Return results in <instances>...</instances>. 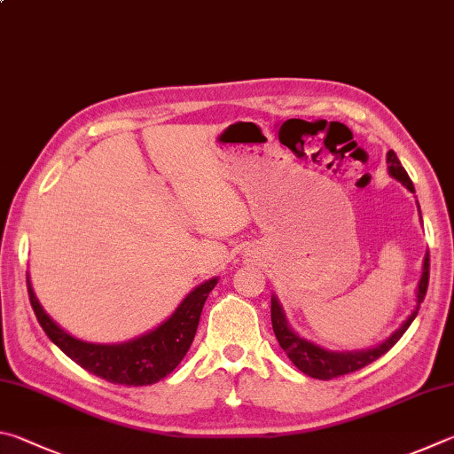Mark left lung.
Wrapping results in <instances>:
<instances>
[{
	"instance_id": "8db88e82",
	"label": "left lung",
	"mask_w": 454,
	"mask_h": 454,
	"mask_svg": "<svg viewBox=\"0 0 454 454\" xmlns=\"http://www.w3.org/2000/svg\"><path fill=\"white\" fill-rule=\"evenodd\" d=\"M387 164H389V175L393 178H397L399 183L405 184L411 192H415L413 183H411L407 170L401 167L397 154H395L393 151L387 153ZM427 287H428V252H427L425 262H423V276H421V282H419L415 311L411 313L409 319L389 337V340L383 341L381 345H377V348H373V349H367V351L335 353V351H327L324 348H319V345L311 343L308 340H303V337L294 333L292 329L287 327L286 316H284L282 308H279L276 298H271V327H274V333L278 337L279 348L286 351V356L290 357L292 364L298 367L301 373H306L313 379H321V381H329V379H335V377L353 373V371L364 369L365 365L373 364L375 359L381 357L383 353L389 351L393 345L401 340L403 333L407 332L409 325L413 324V319L419 313V308H421V301L427 295Z\"/></svg>"
}]
</instances>
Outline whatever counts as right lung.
<instances>
[{"mask_svg": "<svg viewBox=\"0 0 454 454\" xmlns=\"http://www.w3.org/2000/svg\"><path fill=\"white\" fill-rule=\"evenodd\" d=\"M218 284V278L196 287L186 295L176 311L159 325L154 332L138 340L119 345H97L81 341L77 337L55 324L47 316L33 294L27 278V292L31 308L35 311L39 325L43 327L49 340L59 348L65 356L71 357L77 365L87 369L89 373L105 379L114 385H153L176 369L186 351L191 349L192 340L199 329L200 313L208 294Z\"/></svg>", "mask_w": 454, "mask_h": 454, "instance_id": "obj_1", "label": "right lung"}]
</instances>
